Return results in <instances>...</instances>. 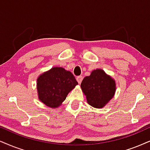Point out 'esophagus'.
<instances>
[{
	"instance_id": "esophagus-1",
	"label": "esophagus",
	"mask_w": 150,
	"mask_h": 150,
	"mask_svg": "<svg viewBox=\"0 0 150 150\" xmlns=\"http://www.w3.org/2000/svg\"><path fill=\"white\" fill-rule=\"evenodd\" d=\"M76 79H77V82H78L79 84H80V83L81 82V81H82L83 77H82V76H77L76 77Z\"/></svg>"
}]
</instances>
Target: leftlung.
Listing matches in <instances>:
<instances>
[{
	"label": "left lung",
	"instance_id": "obj_1",
	"mask_svg": "<svg viewBox=\"0 0 150 150\" xmlns=\"http://www.w3.org/2000/svg\"><path fill=\"white\" fill-rule=\"evenodd\" d=\"M81 87L86 96L88 103L96 108H102L114 96L115 81L103 70L96 69L85 77Z\"/></svg>",
	"mask_w": 150,
	"mask_h": 150
}]
</instances>
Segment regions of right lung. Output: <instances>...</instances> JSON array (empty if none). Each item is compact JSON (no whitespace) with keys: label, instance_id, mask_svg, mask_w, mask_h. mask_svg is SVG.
<instances>
[{"label":"right lung","instance_id":"1","mask_svg":"<svg viewBox=\"0 0 150 150\" xmlns=\"http://www.w3.org/2000/svg\"><path fill=\"white\" fill-rule=\"evenodd\" d=\"M77 84L71 72L61 67H54L37 79L39 98L48 107H57Z\"/></svg>","mask_w":150,"mask_h":150}]
</instances>
